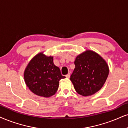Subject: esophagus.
I'll return each mask as SVG.
<instances>
[{
	"label": "esophagus",
	"mask_w": 128,
	"mask_h": 128,
	"mask_svg": "<svg viewBox=\"0 0 128 128\" xmlns=\"http://www.w3.org/2000/svg\"><path fill=\"white\" fill-rule=\"evenodd\" d=\"M66 77L67 78H70V74H69V73L67 75H66Z\"/></svg>",
	"instance_id": "esophagus-1"
}]
</instances>
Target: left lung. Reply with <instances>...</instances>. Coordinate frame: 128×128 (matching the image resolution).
Wrapping results in <instances>:
<instances>
[{
    "mask_svg": "<svg viewBox=\"0 0 128 128\" xmlns=\"http://www.w3.org/2000/svg\"><path fill=\"white\" fill-rule=\"evenodd\" d=\"M70 80L80 95L89 96L98 91L108 78L109 69L105 60L92 50L76 56Z\"/></svg>",
    "mask_w": 128,
    "mask_h": 128,
    "instance_id": "1",
    "label": "left lung"
}]
</instances>
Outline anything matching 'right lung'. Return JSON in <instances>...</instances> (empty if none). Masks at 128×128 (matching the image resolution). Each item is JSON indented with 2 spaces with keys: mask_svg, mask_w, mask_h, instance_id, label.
<instances>
[{
  "mask_svg": "<svg viewBox=\"0 0 128 128\" xmlns=\"http://www.w3.org/2000/svg\"><path fill=\"white\" fill-rule=\"evenodd\" d=\"M24 77L28 88L34 94L44 97L54 95L59 81L65 78L53 64V57L46 56L42 52L36 55L28 63Z\"/></svg>",
  "mask_w": 128,
  "mask_h": 128,
  "instance_id": "1",
  "label": "right lung"
}]
</instances>
